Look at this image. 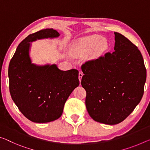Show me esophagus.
Listing matches in <instances>:
<instances>
[{
    "mask_svg": "<svg viewBox=\"0 0 150 150\" xmlns=\"http://www.w3.org/2000/svg\"><path fill=\"white\" fill-rule=\"evenodd\" d=\"M83 75V73L82 72H81V71H79V80L80 82H81V81Z\"/></svg>",
    "mask_w": 150,
    "mask_h": 150,
    "instance_id": "34e87169",
    "label": "esophagus"
}]
</instances>
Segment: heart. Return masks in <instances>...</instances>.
<instances>
[{
  "label": "heart",
  "mask_w": 150,
  "mask_h": 150,
  "mask_svg": "<svg viewBox=\"0 0 150 150\" xmlns=\"http://www.w3.org/2000/svg\"><path fill=\"white\" fill-rule=\"evenodd\" d=\"M101 37L98 36V35H93V36L87 38V39L84 40L82 42L81 46L89 50L96 48V54L99 55L103 51H105L107 47H108L106 41L104 40H102L101 41Z\"/></svg>",
  "instance_id": "b5f03b06"
}]
</instances>
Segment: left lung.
Listing matches in <instances>:
<instances>
[{
    "label": "left lung",
    "instance_id": "1",
    "mask_svg": "<svg viewBox=\"0 0 150 150\" xmlns=\"http://www.w3.org/2000/svg\"><path fill=\"white\" fill-rule=\"evenodd\" d=\"M114 52L81 65L85 105L96 122L115 125L134 110L143 97L146 69L138 48L115 32Z\"/></svg>",
    "mask_w": 150,
    "mask_h": 150
}]
</instances>
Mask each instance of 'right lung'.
<instances>
[{
    "label": "right lung",
    "instance_id": "right-lung-1",
    "mask_svg": "<svg viewBox=\"0 0 150 150\" xmlns=\"http://www.w3.org/2000/svg\"><path fill=\"white\" fill-rule=\"evenodd\" d=\"M59 36L53 28L29 35L18 45L9 63L12 99L21 112L35 123L53 122L60 117L67 99L79 85L77 69L61 71L54 64L39 66L31 63L30 42Z\"/></svg>",
    "mask_w": 150,
    "mask_h": 150
}]
</instances>
